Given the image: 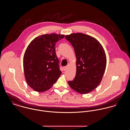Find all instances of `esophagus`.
I'll use <instances>...</instances> for the list:
<instances>
[{
    "label": "esophagus",
    "instance_id": "obj_1",
    "mask_svg": "<svg viewBox=\"0 0 130 130\" xmlns=\"http://www.w3.org/2000/svg\"><path fill=\"white\" fill-rule=\"evenodd\" d=\"M67 68H68V67H67V66H66V67H64L63 68V71H66V70L67 69Z\"/></svg>",
    "mask_w": 130,
    "mask_h": 130
}]
</instances>
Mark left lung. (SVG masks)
<instances>
[{
	"mask_svg": "<svg viewBox=\"0 0 130 130\" xmlns=\"http://www.w3.org/2000/svg\"><path fill=\"white\" fill-rule=\"evenodd\" d=\"M74 47L76 58V75L68 83L80 94H87L101 83L106 66L105 51L99 42L93 37L82 33L65 36Z\"/></svg>",
	"mask_w": 130,
	"mask_h": 130,
	"instance_id": "left-lung-1",
	"label": "left lung"
}]
</instances>
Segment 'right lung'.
<instances>
[{
  "label": "right lung",
  "mask_w": 130,
  "mask_h": 130,
  "mask_svg": "<svg viewBox=\"0 0 130 130\" xmlns=\"http://www.w3.org/2000/svg\"><path fill=\"white\" fill-rule=\"evenodd\" d=\"M64 37L56 33L39 36L27 47L23 57L25 77L29 86L36 91L48 90L60 76L55 45Z\"/></svg>",
  "instance_id": "add662e5"
}]
</instances>
